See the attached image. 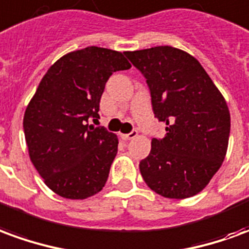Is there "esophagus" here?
<instances>
[{
  "label": "esophagus",
  "mask_w": 249,
  "mask_h": 249,
  "mask_svg": "<svg viewBox=\"0 0 249 249\" xmlns=\"http://www.w3.org/2000/svg\"><path fill=\"white\" fill-rule=\"evenodd\" d=\"M137 136H139L137 130H132V132L128 133V135H121V137H123L124 140H133V139H136Z\"/></svg>",
  "instance_id": "1"
}]
</instances>
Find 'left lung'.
<instances>
[{
	"label": "left lung",
	"mask_w": 249,
	"mask_h": 249,
	"mask_svg": "<svg viewBox=\"0 0 249 249\" xmlns=\"http://www.w3.org/2000/svg\"><path fill=\"white\" fill-rule=\"evenodd\" d=\"M144 74L155 117L167 135L152 139L140 161L146 185L168 198L192 197L208 185L224 161L231 130L225 98L187 52L172 46L125 52Z\"/></svg>",
	"instance_id": "1"
}]
</instances>
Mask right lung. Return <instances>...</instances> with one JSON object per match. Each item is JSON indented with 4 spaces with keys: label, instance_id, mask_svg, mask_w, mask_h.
Returning a JSON list of instances; mask_svg holds the SVG:
<instances>
[{
    "label": "right lung",
    "instance_id": "right-lung-1",
    "mask_svg": "<svg viewBox=\"0 0 249 249\" xmlns=\"http://www.w3.org/2000/svg\"><path fill=\"white\" fill-rule=\"evenodd\" d=\"M121 52L88 46L62 56L48 69L24 114L30 161L58 196L84 200L108 180L119 139L88 125L97 117L105 84L129 69Z\"/></svg>",
    "mask_w": 249,
    "mask_h": 249
}]
</instances>
